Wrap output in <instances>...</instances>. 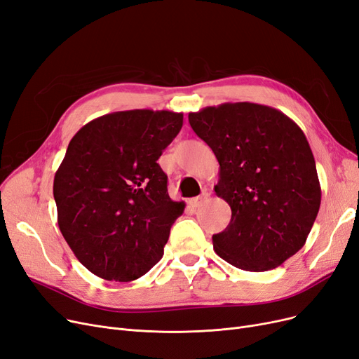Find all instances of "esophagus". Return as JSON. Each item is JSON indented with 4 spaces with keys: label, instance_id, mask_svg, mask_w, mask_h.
Returning <instances> with one entry per match:
<instances>
[{
    "label": "esophagus",
    "instance_id": "1",
    "mask_svg": "<svg viewBox=\"0 0 359 359\" xmlns=\"http://www.w3.org/2000/svg\"><path fill=\"white\" fill-rule=\"evenodd\" d=\"M207 198H208V194H201L199 196L189 199V205H191L192 208H198Z\"/></svg>",
    "mask_w": 359,
    "mask_h": 359
}]
</instances>
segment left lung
Wrapping results in <instances>:
<instances>
[{
	"label": "left lung",
	"instance_id": "8db88e82",
	"mask_svg": "<svg viewBox=\"0 0 359 359\" xmlns=\"http://www.w3.org/2000/svg\"><path fill=\"white\" fill-rule=\"evenodd\" d=\"M194 132L220 164L217 196L231 210L212 236L214 251L246 271H269L305 245L321 204L313 151L282 111L254 102H224L189 113Z\"/></svg>",
	"mask_w": 359,
	"mask_h": 359
}]
</instances>
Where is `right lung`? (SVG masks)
<instances>
[{"mask_svg":"<svg viewBox=\"0 0 359 359\" xmlns=\"http://www.w3.org/2000/svg\"><path fill=\"white\" fill-rule=\"evenodd\" d=\"M182 124L168 110L116 111L72 137L54 177L57 222L90 273L132 282L161 259L184 202L168 196L157 160Z\"/></svg>","mask_w":359,"mask_h":359,"instance_id":"right-lung-1","label":"right lung"}]
</instances>
